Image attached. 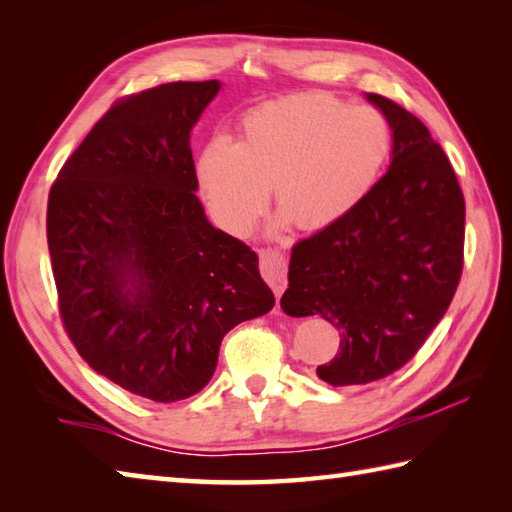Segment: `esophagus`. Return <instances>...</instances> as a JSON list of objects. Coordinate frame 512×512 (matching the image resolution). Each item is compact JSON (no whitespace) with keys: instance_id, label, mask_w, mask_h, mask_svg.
Instances as JSON below:
<instances>
[{"instance_id":"obj_1","label":"esophagus","mask_w":512,"mask_h":512,"mask_svg":"<svg viewBox=\"0 0 512 512\" xmlns=\"http://www.w3.org/2000/svg\"><path fill=\"white\" fill-rule=\"evenodd\" d=\"M259 270H262V277L266 279V284L273 288V292L279 297L288 286L286 255L277 248L262 250V255H259Z\"/></svg>"}]
</instances>
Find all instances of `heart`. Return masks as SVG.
<instances>
[{"mask_svg":"<svg viewBox=\"0 0 512 512\" xmlns=\"http://www.w3.org/2000/svg\"><path fill=\"white\" fill-rule=\"evenodd\" d=\"M391 149L394 132L374 107L297 94L250 110L237 143L209 140L195 169L202 198L226 231H253L266 211L268 187L281 220L317 231L372 191Z\"/></svg>","mask_w":512,"mask_h":512,"instance_id":"b5f03b06","label":"heart"}]
</instances>
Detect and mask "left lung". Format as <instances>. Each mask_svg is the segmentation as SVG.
I'll return each instance as SVG.
<instances>
[{
  "mask_svg": "<svg viewBox=\"0 0 512 512\" xmlns=\"http://www.w3.org/2000/svg\"><path fill=\"white\" fill-rule=\"evenodd\" d=\"M391 125V165L350 213L295 244L281 308L328 319L339 352L317 367L334 387L367 385L409 363L458 290L464 195L429 129L405 107L367 94Z\"/></svg>",
  "mask_w": 512,
  "mask_h": 512,
  "instance_id": "left-lung-1",
  "label": "left lung"
}]
</instances>
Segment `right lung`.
<instances>
[{
    "label": "right lung",
    "instance_id": "1",
    "mask_svg": "<svg viewBox=\"0 0 512 512\" xmlns=\"http://www.w3.org/2000/svg\"><path fill=\"white\" fill-rule=\"evenodd\" d=\"M220 81H176L116 101L48 195L63 328L96 374L154 402L209 383L226 332L275 295L259 257L206 220L191 129Z\"/></svg>",
    "mask_w": 512,
    "mask_h": 512
}]
</instances>
